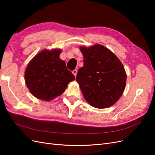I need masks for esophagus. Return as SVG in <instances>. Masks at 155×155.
Here are the masks:
<instances>
[{"label": "esophagus", "mask_w": 155, "mask_h": 155, "mask_svg": "<svg viewBox=\"0 0 155 155\" xmlns=\"http://www.w3.org/2000/svg\"><path fill=\"white\" fill-rule=\"evenodd\" d=\"M77 72H78V70H74L73 71H72V73H73V74L75 76V77H76Z\"/></svg>", "instance_id": "1"}]
</instances>
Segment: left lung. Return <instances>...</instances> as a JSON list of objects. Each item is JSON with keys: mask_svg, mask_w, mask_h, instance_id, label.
Here are the masks:
<instances>
[{"mask_svg": "<svg viewBox=\"0 0 155 155\" xmlns=\"http://www.w3.org/2000/svg\"><path fill=\"white\" fill-rule=\"evenodd\" d=\"M83 67L78 70V83L85 100L91 106L105 109L113 105L125 90L127 75L123 64L104 46H80Z\"/></svg>", "mask_w": 155, "mask_h": 155, "instance_id": "left-lung-1", "label": "left lung"}]
</instances>
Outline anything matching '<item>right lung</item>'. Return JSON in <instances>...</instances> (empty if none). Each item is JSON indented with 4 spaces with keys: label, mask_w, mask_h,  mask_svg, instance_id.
I'll return each mask as SVG.
<instances>
[{
    "label": "right lung",
    "mask_w": 155,
    "mask_h": 155,
    "mask_svg": "<svg viewBox=\"0 0 155 155\" xmlns=\"http://www.w3.org/2000/svg\"><path fill=\"white\" fill-rule=\"evenodd\" d=\"M62 50H44L29 62L25 70L27 87L31 94L39 100L50 101L64 92L75 76L59 58Z\"/></svg>",
    "instance_id": "1"
}]
</instances>
